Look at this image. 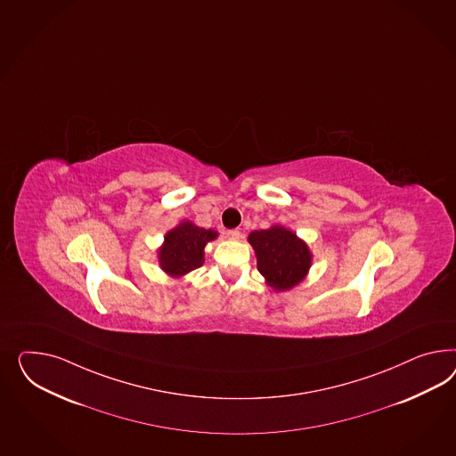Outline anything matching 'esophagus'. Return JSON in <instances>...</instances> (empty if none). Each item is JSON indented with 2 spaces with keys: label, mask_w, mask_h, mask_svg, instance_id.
Returning <instances> with one entry per match:
<instances>
[{
  "label": "esophagus",
  "mask_w": 456,
  "mask_h": 456,
  "mask_svg": "<svg viewBox=\"0 0 456 456\" xmlns=\"http://www.w3.org/2000/svg\"><path fill=\"white\" fill-rule=\"evenodd\" d=\"M226 236H228L230 240H240V238H241V232H240V230H228Z\"/></svg>",
  "instance_id": "1"
}]
</instances>
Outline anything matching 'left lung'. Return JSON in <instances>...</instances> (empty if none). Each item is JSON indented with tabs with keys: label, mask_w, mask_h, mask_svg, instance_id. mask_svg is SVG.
Returning a JSON list of instances; mask_svg holds the SVG:
<instances>
[{
	"label": "left lung",
	"mask_w": 456,
	"mask_h": 456,
	"mask_svg": "<svg viewBox=\"0 0 456 456\" xmlns=\"http://www.w3.org/2000/svg\"><path fill=\"white\" fill-rule=\"evenodd\" d=\"M248 240L256 251L258 272L274 289H289L308 273L312 253L305 241L287 228L273 226L253 232Z\"/></svg>",
	"instance_id": "1"
}]
</instances>
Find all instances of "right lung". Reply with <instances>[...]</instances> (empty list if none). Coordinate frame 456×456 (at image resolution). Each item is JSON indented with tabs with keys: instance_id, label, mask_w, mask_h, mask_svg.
<instances>
[{
	"instance_id": "obj_1",
	"label": "right lung",
	"mask_w": 456,
	"mask_h": 456,
	"mask_svg": "<svg viewBox=\"0 0 456 456\" xmlns=\"http://www.w3.org/2000/svg\"><path fill=\"white\" fill-rule=\"evenodd\" d=\"M218 236L213 230L183 222L165 236V245L159 248V265L168 274L182 276L200 268L205 261V245Z\"/></svg>"
}]
</instances>
